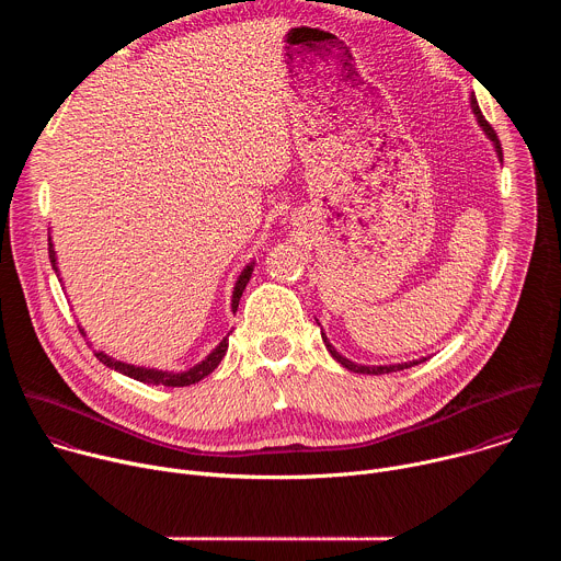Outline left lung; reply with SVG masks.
Wrapping results in <instances>:
<instances>
[{"instance_id": "1", "label": "left lung", "mask_w": 561, "mask_h": 561, "mask_svg": "<svg viewBox=\"0 0 561 561\" xmlns=\"http://www.w3.org/2000/svg\"><path fill=\"white\" fill-rule=\"evenodd\" d=\"M470 111H472V115H474V119H477V126L484 130V135L493 141V148H495V154H497V159L502 162L504 159V154H502V144H500V139H497V133L491 128V124L484 119V115H482V111H479V106H477V100H474V95H470ZM317 322V327H322L319 324V319H314ZM322 342H324V346H327V351L331 353V357L335 359V362H340L346 370H351V373H359V375H383V373H397V370H404V368H411V366H417V364H422V362H426L428 357H420V359H411V362H402V364H379V366H370V364H357V362H351L348 357H344L333 344H331V340L327 337V333L322 331Z\"/></svg>"}]
</instances>
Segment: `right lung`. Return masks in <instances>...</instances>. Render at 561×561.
<instances>
[{
  "label": "right lung",
  "instance_id": "add662e5",
  "mask_svg": "<svg viewBox=\"0 0 561 561\" xmlns=\"http://www.w3.org/2000/svg\"><path fill=\"white\" fill-rule=\"evenodd\" d=\"M50 232V230H48ZM48 257H50V264H53V271L59 275V266H57V253H55V244H53V237L48 234ZM255 271V260L249 262L244 266V271L239 273L234 286H232V295H230V312H237V306H239V299H242V293L247 288V284L251 282V275ZM84 333V329H82ZM232 333V331H230ZM228 333V335H230ZM87 335V333H84ZM228 335L202 359L197 362L195 366L186 368V370H162V368H146V366H137V364H126V362H119L115 357H111L108 353L104 351H95V357L108 366L111 370H117L130 379H137L141 383H150V386H171V388H178V386H191V383H197L202 381L204 377H208L221 362V357L226 355L228 351Z\"/></svg>",
  "mask_w": 561,
  "mask_h": 561
}]
</instances>
